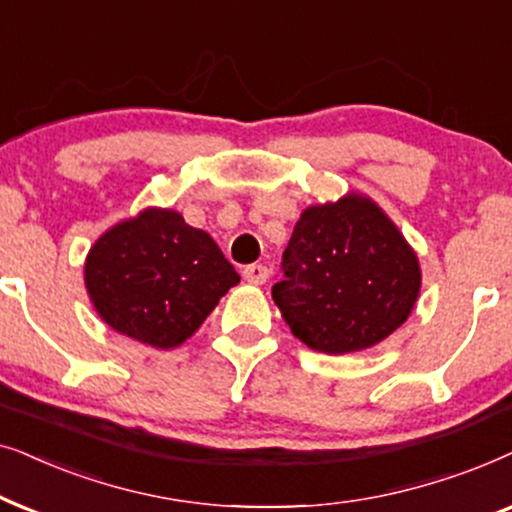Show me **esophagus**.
Instances as JSON below:
<instances>
[{"label":"esophagus","mask_w":512,"mask_h":512,"mask_svg":"<svg viewBox=\"0 0 512 512\" xmlns=\"http://www.w3.org/2000/svg\"><path fill=\"white\" fill-rule=\"evenodd\" d=\"M269 274L271 271L264 267V264H248V267L243 269V278L248 281L250 285H262L269 281Z\"/></svg>","instance_id":"obj_1"}]
</instances>
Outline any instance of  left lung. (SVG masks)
Returning a JSON list of instances; mask_svg holds the SVG:
<instances>
[{
  "instance_id": "1",
  "label": "left lung",
  "mask_w": 512,
  "mask_h": 512,
  "mask_svg": "<svg viewBox=\"0 0 512 512\" xmlns=\"http://www.w3.org/2000/svg\"><path fill=\"white\" fill-rule=\"evenodd\" d=\"M419 288L417 252L377 203L351 192L304 210L271 295L292 335L342 356L393 335Z\"/></svg>"
}]
</instances>
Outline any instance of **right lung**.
Wrapping results in <instances>:
<instances>
[{
  "label": "right lung",
  "mask_w": 512,
  "mask_h": 512,
  "mask_svg": "<svg viewBox=\"0 0 512 512\" xmlns=\"http://www.w3.org/2000/svg\"><path fill=\"white\" fill-rule=\"evenodd\" d=\"M84 281L112 330L173 349L199 330L241 276L206 231L170 208H147L95 241Z\"/></svg>",
  "instance_id": "obj_1"
}]
</instances>
